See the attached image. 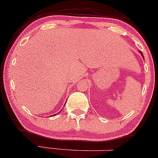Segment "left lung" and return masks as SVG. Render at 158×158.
<instances>
[{
    "mask_svg": "<svg viewBox=\"0 0 158 158\" xmlns=\"http://www.w3.org/2000/svg\"><path fill=\"white\" fill-rule=\"evenodd\" d=\"M140 53L142 54V56H143V54H142V52H140Z\"/></svg>",
    "mask_w": 158,
    "mask_h": 158,
    "instance_id": "8db88e82",
    "label": "left lung"
}]
</instances>
